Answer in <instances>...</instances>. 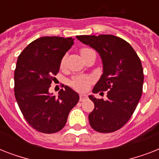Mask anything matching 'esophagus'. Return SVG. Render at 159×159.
Segmentation results:
<instances>
[{
  "label": "esophagus",
  "instance_id": "obj_1",
  "mask_svg": "<svg viewBox=\"0 0 159 159\" xmlns=\"http://www.w3.org/2000/svg\"><path fill=\"white\" fill-rule=\"evenodd\" d=\"M87 99V96L84 94H80V102H84Z\"/></svg>",
  "mask_w": 159,
  "mask_h": 159
}]
</instances>
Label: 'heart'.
<instances>
[{
	"mask_svg": "<svg viewBox=\"0 0 159 159\" xmlns=\"http://www.w3.org/2000/svg\"><path fill=\"white\" fill-rule=\"evenodd\" d=\"M90 51H92L89 48H82L81 49V54L83 56L84 54L87 53ZM65 62H66V57H63L61 60V67H64ZM92 77L88 76H77V77H73V79L71 82V85L73 88H75L79 92H85L88 89L90 84L92 83Z\"/></svg>",
	"mask_w": 159,
	"mask_h": 159,
	"instance_id": "1",
	"label": "heart"
}]
</instances>
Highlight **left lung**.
Listing matches in <instances>:
<instances>
[{"label":"left lung","instance_id":"obj_1","mask_svg":"<svg viewBox=\"0 0 159 159\" xmlns=\"http://www.w3.org/2000/svg\"><path fill=\"white\" fill-rule=\"evenodd\" d=\"M77 39L94 48L102 58L103 73L92 92L107 91L106 101L89 96L95 105L88 116L90 125L100 133L118 130L128 122L140 100L143 83L140 59L130 44L117 36L78 35Z\"/></svg>","mask_w":159,"mask_h":159}]
</instances>
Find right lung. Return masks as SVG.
<instances>
[{"label": "right lung", "instance_id": "obj_1", "mask_svg": "<svg viewBox=\"0 0 159 159\" xmlns=\"http://www.w3.org/2000/svg\"><path fill=\"white\" fill-rule=\"evenodd\" d=\"M73 43L71 37H41L30 43L17 59L14 76L16 102L29 125L41 133L61 130L79 101L77 92L67 86L57 97L48 91L61 60Z\"/></svg>", "mask_w": 159, "mask_h": 159}]
</instances>
